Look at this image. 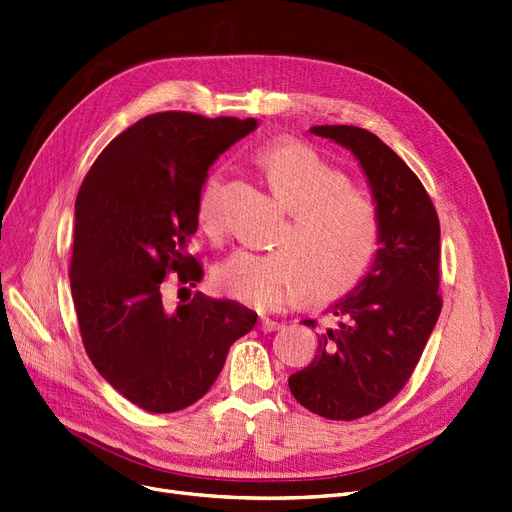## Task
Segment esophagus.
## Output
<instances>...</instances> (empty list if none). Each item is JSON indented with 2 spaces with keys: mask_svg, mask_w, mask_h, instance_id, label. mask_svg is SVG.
Listing matches in <instances>:
<instances>
[{
  "mask_svg": "<svg viewBox=\"0 0 512 512\" xmlns=\"http://www.w3.org/2000/svg\"><path fill=\"white\" fill-rule=\"evenodd\" d=\"M283 328V322L277 320H270V318H260V330L262 332H277Z\"/></svg>",
  "mask_w": 512,
  "mask_h": 512,
  "instance_id": "34e87169",
  "label": "esophagus"
}]
</instances>
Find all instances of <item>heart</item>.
Wrapping results in <instances>:
<instances>
[{
	"label": "heart",
	"mask_w": 512,
	"mask_h": 512,
	"mask_svg": "<svg viewBox=\"0 0 512 512\" xmlns=\"http://www.w3.org/2000/svg\"><path fill=\"white\" fill-rule=\"evenodd\" d=\"M268 188L289 213L274 252L235 250L213 270V285L248 307L279 309L301 291L338 293L355 285L377 256L381 215L371 196L309 145L283 139L258 149ZM223 174L211 170L196 194V223L221 227Z\"/></svg>",
	"instance_id": "obj_1"
}]
</instances>
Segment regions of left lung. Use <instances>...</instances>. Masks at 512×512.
Instances as JSON below:
<instances>
[{"label":"left lung","mask_w":512,"mask_h":512,"mask_svg":"<svg viewBox=\"0 0 512 512\" xmlns=\"http://www.w3.org/2000/svg\"><path fill=\"white\" fill-rule=\"evenodd\" d=\"M309 131L355 155L381 215V244L357 287L324 311L318 355L289 387L313 414L355 420L406 385L439 320L441 227L416 174L377 135L348 125Z\"/></svg>","instance_id":"8db88e82"}]
</instances>
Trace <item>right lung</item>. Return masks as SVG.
Wrapping results in <instances>:
<instances>
[{"mask_svg":"<svg viewBox=\"0 0 512 512\" xmlns=\"http://www.w3.org/2000/svg\"><path fill=\"white\" fill-rule=\"evenodd\" d=\"M258 127L256 119L190 112L145 116L98 155L75 201L71 295L86 352L119 393L153 414L201 400L229 346L256 313L196 293L164 301L166 272L199 283L188 254L196 194L217 157Z\"/></svg>","mask_w":512,"mask_h":512,"instance_id":"add662e5","label":"right lung"}]
</instances>
